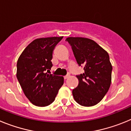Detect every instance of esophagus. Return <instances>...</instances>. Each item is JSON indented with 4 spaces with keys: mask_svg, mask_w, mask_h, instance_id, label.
<instances>
[{
    "mask_svg": "<svg viewBox=\"0 0 131 131\" xmlns=\"http://www.w3.org/2000/svg\"><path fill=\"white\" fill-rule=\"evenodd\" d=\"M69 74H68V75H66V76H64V79H68L69 78Z\"/></svg>",
    "mask_w": 131,
    "mask_h": 131,
    "instance_id": "1",
    "label": "esophagus"
}]
</instances>
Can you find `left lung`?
<instances>
[{"label":"left lung","instance_id":"8db88e82","mask_svg":"<svg viewBox=\"0 0 131 131\" xmlns=\"http://www.w3.org/2000/svg\"><path fill=\"white\" fill-rule=\"evenodd\" d=\"M73 52L84 73L77 75L78 86L72 91L79 104L92 106L100 102L112 82V66L109 54L95 41L83 37H68Z\"/></svg>","mask_w":131,"mask_h":131}]
</instances>
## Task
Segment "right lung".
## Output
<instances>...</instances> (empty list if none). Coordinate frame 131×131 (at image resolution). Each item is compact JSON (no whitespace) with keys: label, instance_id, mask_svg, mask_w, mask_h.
I'll return each mask as SVG.
<instances>
[{"label":"right lung","instance_id":"1","mask_svg":"<svg viewBox=\"0 0 131 131\" xmlns=\"http://www.w3.org/2000/svg\"><path fill=\"white\" fill-rule=\"evenodd\" d=\"M62 38L35 39L24 49L18 60L16 77L25 96L37 106L52 104L63 84V77L46 72L52 67L53 50Z\"/></svg>","mask_w":131,"mask_h":131}]
</instances>
